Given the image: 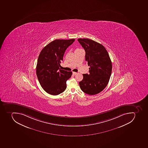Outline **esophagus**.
I'll use <instances>...</instances> for the list:
<instances>
[{
  "mask_svg": "<svg viewBox=\"0 0 148 148\" xmlns=\"http://www.w3.org/2000/svg\"><path fill=\"white\" fill-rule=\"evenodd\" d=\"M77 72H73V74L74 75H77Z\"/></svg>",
  "mask_w": 148,
  "mask_h": 148,
  "instance_id": "obj_1",
  "label": "esophagus"
}]
</instances>
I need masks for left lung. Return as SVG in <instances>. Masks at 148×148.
<instances>
[{
	"mask_svg": "<svg viewBox=\"0 0 148 148\" xmlns=\"http://www.w3.org/2000/svg\"><path fill=\"white\" fill-rule=\"evenodd\" d=\"M85 51V60L90 66L89 74H83L79 86L88 95L97 94L106 87L112 71V63L104 46L88 38L77 39Z\"/></svg>",
	"mask_w": 148,
	"mask_h": 148,
	"instance_id": "8db88e82",
	"label": "left lung"
}]
</instances>
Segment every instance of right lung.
Returning a JSON list of instances; mask_svg holds the SVG:
<instances>
[{"mask_svg":"<svg viewBox=\"0 0 148 148\" xmlns=\"http://www.w3.org/2000/svg\"><path fill=\"white\" fill-rule=\"evenodd\" d=\"M74 41L75 39H56L40 52L36 74L42 87L49 94L59 95L66 89V81L71 77L72 72L59 69V67L66 49Z\"/></svg>","mask_w":148,"mask_h":148,"instance_id":"obj_1","label":"right lung"}]
</instances>
